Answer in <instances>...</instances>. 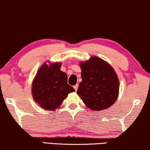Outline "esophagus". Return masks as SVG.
I'll list each match as a JSON object with an SVG mask.
<instances>
[{"mask_svg":"<svg viewBox=\"0 0 150 150\" xmlns=\"http://www.w3.org/2000/svg\"><path fill=\"white\" fill-rule=\"evenodd\" d=\"M73 88H75V91H77V88H78V84H76V85H75V86H73Z\"/></svg>","mask_w":150,"mask_h":150,"instance_id":"1","label":"esophagus"}]
</instances>
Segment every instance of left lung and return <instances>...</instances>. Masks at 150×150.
<instances>
[{"label": "left lung", "instance_id": "left-lung-1", "mask_svg": "<svg viewBox=\"0 0 150 150\" xmlns=\"http://www.w3.org/2000/svg\"><path fill=\"white\" fill-rule=\"evenodd\" d=\"M81 79L77 93L94 111L111 107L118 96L119 81L113 68L97 57L80 63Z\"/></svg>", "mask_w": 150, "mask_h": 150}]
</instances>
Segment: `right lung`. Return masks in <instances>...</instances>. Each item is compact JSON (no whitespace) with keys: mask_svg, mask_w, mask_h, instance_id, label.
I'll use <instances>...</instances> for the list:
<instances>
[{"mask_svg":"<svg viewBox=\"0 0 150 150\" xmlns=\"http://www.w3.org/2000/svg\"><path fill=\"white\" fill-rule=\"evenodd\" d=\"M61 64L48 66L44 64L39 70L33 83L34 100L43 109L54 110L75 89L68 84L67 75L60 71Z\"/></svg>","mask_w":150,"mask_h":150,"instance_id":"1","label":"right lung"}]
</instances>
